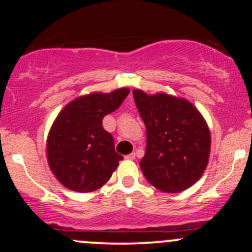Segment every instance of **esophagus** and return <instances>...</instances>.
<instances>
[{"label": "esophagus", "mask_w": 252, "mask_h": 252, "mask_svg": "<svg viewBox=\"0 0 252 252\" xmlns=\"http://www.w3.org/2000/svg\"><path fill=\"white\" fill-rule=\"evenodd\" d=\"M126 159H129V161H134V159H135V154H134V152H131V154L126 155Z\"/></svg>", "instance_id": "1"}]
</instances>
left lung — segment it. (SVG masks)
<instances>
[{"label":"left lung","instance_id":"1","mask_svg":"<svg viewBox=\"0 0 252 252\" xmlns=\"http://www.w3.org/2000/svg\"><path fill=\"white\" fill-rule=\"evenodd\" d=\"M146 126L140 168L150 184L163 192H180L197 182L208 163L210 130L197 108L184 98L133 90Z\"/></svg>","mask_w":252,"mask_h":252}]
</instances>
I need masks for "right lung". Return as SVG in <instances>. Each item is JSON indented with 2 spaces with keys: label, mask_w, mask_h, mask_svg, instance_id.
I'll return each mask as SVG.
<instances>
[{
  "label": "right lung",
  "mask_w": 252,
  "mask_h": 252,
  "mask_svg": "<svg viewBox=\"0 0 252 252\" xmlns=\"http://www.w3.org/2000/svg\"><path fill=\"white\" fill-rule=\"evenodd\" d=\"M129 89L93 93L68 103L53 122L47 138V161L58 182L69 190L90 192L111 178L123 157L102 119L116 111Z\"/></svg>",
  "instance_id": "1"
}]
</instances>
